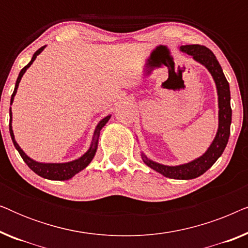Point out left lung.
<instances>
[{"instance_id":"obj_1","label":"left lung","mask_w":248,"mask_h":248,"mask_svg":"<svg viewBox=\"0 0 248 248\" xmlns=\"http://www.w3.org/2000/svg\"><path fill=\"white\" fill-rule=\"evenodd\" d=\"M182 53L191 55L195 62L202 64L209 71L216 83L218 93V131L212 143L204 154L194 160L177 166H167L151 160L141 152L142 160L148 167L154 169L165 177L171 179H193L204 174L211 166L218 160L225 150L230 135L232 124V107H230V89L220 64L208 47L201 45H184L179 47Z\"/></svg>"}]
</instances>
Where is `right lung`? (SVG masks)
Segmentation results:
<instances>
[{"mask_svg": "<svg viewBox=\"0 0 248 248\" xmlns=\"http://www.w3.org/2000/svg\"><path fill=\"white\" fill-rule=\"evenodd\" d=\"M46 46L40 47V48L37 50V52L32 55V59L30 62L27 64V65L23 67V69L20 71L18 79H16V87H15V91H13L12 96H11V103L10 105H12L13 100H15V96L16 93V90H18L19 83L21 81V78L23 77V74L26 73L27 69H29L30 65L33 63V61L37 59V56L39 55L40 53L43 52L44 48ZM111 117V115H108V116L104 117L99 123L97 124L96 128H94L93 132V141H91V144L89 149H88L87 152L81 155L80 158L76 159V160L69 161V162H39L33 160L29 157V155H26V152L20 148V145L16 143V138H15V133H13L12 130V111H11V107H10V124H9V130H10V135H11L12 142L15 144V147L18 152L21 155V158L23 159V161L28 165V167L31 169L33 172H36L37 175H39L40 177L46 178V179H50V181H66V179L72 178L74 175H77L78 172L83 170L84 168L87 167L88 165L90 164L91 160H93L94 155L97 152V148H98V141H99V135H100V131L105 125L107 124V122L109 121V118Z\"/></svg>", "mask_w": 248, "mask_h": 248, "instance_id": "right-lung-1", "label": "right lung"}]
</instances>
